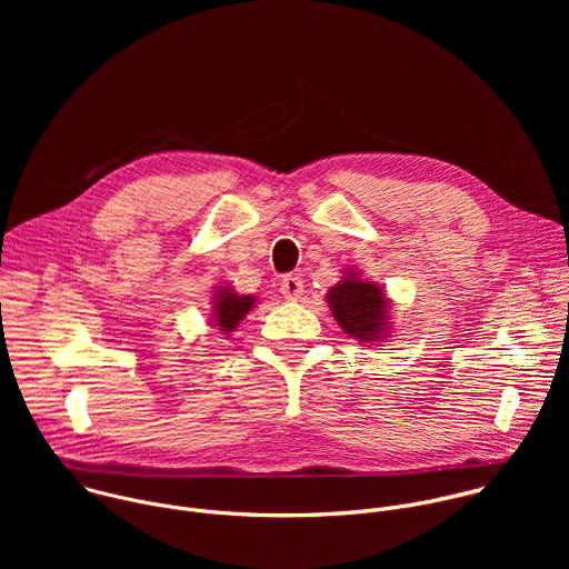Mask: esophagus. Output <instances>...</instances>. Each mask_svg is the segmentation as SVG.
<instances>
[{
  "label": "esophagus",
  "instance_id": "34e87169",
  "mask_svg": "<svg viewBox=\"0 0 569 569\" xmlns=\"http://www.w3.org/2000/svg\"><path fill=\"white\" fill-rule=\"evenodd\" d=\"M281 295L286 299H299L303 295V281L299 277H295V274H286L281 279Z\"/></svg>",
  "mask_w": 569,
  "mask_h": 569
}]
</instances>
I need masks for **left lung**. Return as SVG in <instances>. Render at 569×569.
<instances>
[{
  "mask_svg": "<svg viewBox=\"0 0 569 569\" xmlns=\"http://www.w3.org/2000/svg\"><path fill=\"white\" fill-rule=\"evenodd\" d=\"M327 299L333 317L351 338L360 342H376L385 336L387 299L380 286L349 274L329 290Z\"/></svg>",
  "mask_w": 569,
  "mask_h": 569,
  "instance_id": "obj_1",
  "label": "left lung"
}]
</instances>
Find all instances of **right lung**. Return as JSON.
<instances>
[{"label": "right lung", "instance_id": "1", "mask_svg": "<svg viewBox=\"0 0 569 569\" xmlns=\"http://www.w3.org/2000/svg\"><path fill=\"white\" fill-rule=\"evenodd\" d=\"M257 297L252 295H236L233 290L229 288H222L216 292V308H213V315H216V327H220V331L229 333L238 327V321L246 317L250 312V308L254 306Z\"/></svg>", "mask_w": 569, "mask_h": 569}]
</instances>
